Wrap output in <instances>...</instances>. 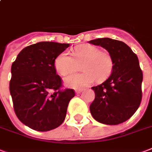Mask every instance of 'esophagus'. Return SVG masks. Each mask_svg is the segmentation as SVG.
<instances>
[{"instance_id":"esophagus-1","label":"esophagus","mask_w":152,"mask_h":152,"mask_svg":"<svg viewBox=\"0 0 152 152\" xmlns=\"http://www.w3.org/2000/svg\"><path fill=\"white\" fill-rule=\"evenodd\" d=\"M83 89H77V90H75V93L76 94H80L81 92H83Z\"/></svg>"}]
</instances>
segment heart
<instances>
[{"instance_id": "b5f03b06", "label": "heart", "mask_w": 152, "mask_h": 152, "mask_svg": "<svg viewBox=\"0 0 152 152\" xmlns=\"http://www.w3.org/2000/svg\"><path fill=\"white\" fill-rule=\"evenodd\" d=\"M74 58L66 52L60 53L55 59L54 66L61 76H66L76 71L79 64L83 71L65 78L68 87L79 88L92 84L97 79L102 82L110 76L113 69L112 56L106 50H99L96 45L85 44L74 50Z\"/></svg>"}]
</instances>
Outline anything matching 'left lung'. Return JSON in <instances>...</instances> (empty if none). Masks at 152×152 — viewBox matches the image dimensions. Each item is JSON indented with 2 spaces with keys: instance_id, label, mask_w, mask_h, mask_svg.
Masks as SVG:
<instances>
[{
  "instance_id": "1",
  "label": "left lung",
  "mask_w": 152,
  "mask_h": 152,
  "mask_svg": "<svg viewBox=\"0 0 152 152\" xmlns=\"http://www.w3.org/2000/svg\"><path fill=\"white\" fill-rule=\"evenodd\" d=\"M112 56L111 75L104 83L93 86L95 99L90 106L93 118L101 124L117 125L132 117L142 100V72L139 59L124 42L108 37L91 40Z\"/></svg>"
}]
</instances>
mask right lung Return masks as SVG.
I'll list each match as a JSON object with an SVG mask.
<instances>
[{
    "instance_id": "obj_1",
    "label": "right lung",
    "mask_w": 152,
    "mask_h": 152,
    "mask_svg": "<svg viewBox=\"0 0 152 152\" xmlns=\"http://www.w3.org/2000/svg\"><path fill=\"white\" fill-rule=\"evenodd\" d=\"M69 44L37 42L24 48L12 64L10 94L19 120L29 128L48 132L65 120L72 89L61 91V77L56 74V58ZM51 89L55 91L50 94Z\"/></svg>"
}]
</instances>
